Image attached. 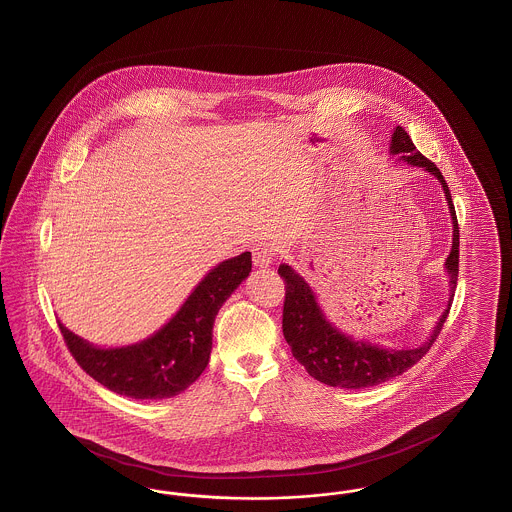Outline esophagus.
Listing matches in <instances>:
<instances>
[{"label": "esophagus", "instance_id": "esophagus-1", "mask_svg": "<svg viewBox=\"0 0 512 512\" xmlns=\"http://www.w3.org/2000/svg\"><path fill=\"white\" fill-rule=\"evenodd\" d=\"M276 257V249L268 242H261L253 247V265L255 266H268Z\"/></svg>", "mask_w": 512, "mask_h": 512}]
</instances>
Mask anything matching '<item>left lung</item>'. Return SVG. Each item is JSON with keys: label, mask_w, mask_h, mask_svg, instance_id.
<instances>
[{"label": "left lung", "mask_w": 512, "mask_h": 512, "mask_svg": "<svg viewBox=\"0 0 512 512\" xmlns=\"http://www.w3.org/2000/svg\"><path fill=\"white\" fill-rule=\"evenodd\" d=\"M390 154H400L409 165L425 167V171H429L430 175H434L442 183L453 221V244L450 257L446 261V270L450 274V301L425 345L402 350L377 347L368 341H354L343 331L331 326L322 308L318 307L307 282L291 266L280 265L278 274L284 278L286 284L282 329L287 345L291 347L295 360L305 366L308 375L329 387L364 389L402 375L429 352L450 314L459 274V225L455 207L451 202L450 188L440 169L415 148L406 129L400 125L392 133Z\"/></svg>", "instance_id": "8db88e82"}]
</instances>
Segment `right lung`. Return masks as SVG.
Masks as SVG:
<instances>
[{"label":"right lung","mask_w":512,"mask_h":512,"mask_svg":"<svg viewBox=\"0 0 512 512\" xmlns=\"http://www.w3.org/2000/svg\"><path fill=\"white\" fill-rule=\"evenodd\" d=\"M249 272V251L215 266L164 328L137 345L93 347L59 322L64 343L89 377L116 394L135 400L177 396L202 375L211 354L215 316Z\"/></svg>","instance_id":"obj_1"}]
</instances>
